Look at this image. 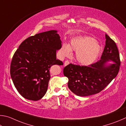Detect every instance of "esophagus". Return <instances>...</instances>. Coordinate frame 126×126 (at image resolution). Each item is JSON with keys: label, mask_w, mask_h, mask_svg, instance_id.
Here are the masks:
<instances>
[{"label": "esophagus", "mask_w": 126, "mask_h": 126, "mask_svg": "<svg viewBox=\"0 0 126 126\" xmlns=\"http://www.w3.org/2000/svg\"><path fill=\"white\" fill-rule=\"evenodd\" d=\"M70 63V62L69 61H67V60H66V61H65V62H64V63H63V66H66V65H69Z\"/></svg>", "instance_id": "obj_1"}]
</instances>
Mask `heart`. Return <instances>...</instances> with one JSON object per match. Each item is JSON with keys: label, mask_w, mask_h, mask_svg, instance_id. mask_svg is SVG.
<instances>
[{"label": "heart", "mask_w": 126, "mask_h": 126, "mask_svg": "<svg viewBox=\"0 0 126 126\" xmlns=\"http://www.w3.org/2000/svg\"><path fill=\"white\" fill-rule=\"evenodd\" d=\"M101 46L94 38L90 36H79L72 39L69 44L64 43L61 46L60 52L63 57H69L72 50L76 51V59L80 64L90 65L97 59Z\"/></svg>", "instance_id": "obj_1"}]
</instances>
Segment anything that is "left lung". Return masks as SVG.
Returning a JSON list of instances; mask_svg holds the SVG:
<instances>
[{
    "label": "left lung",
    "mask_w": 126,
    "mask_h": 126,
    "mask_svg": "<svg viewBox=\"0 0 126 126\" xmlns=\"http://www.w3.org/2000/svg\"><path fill=\"white\" fill-rule=\"evenodd\" d=\"M105 37L106 45L100 60L88 66L70 63L63 69V75L69 79L68 87L76 95L98 94L117 75L121 63L118 48L109 35ZM110 61L114 63L107 65Z\"/></svg>",
    "instance_id": "8db88e82"
}]
</instances>
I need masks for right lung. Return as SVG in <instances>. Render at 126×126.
Here are the masks:
<instances>
[{
    "instance_id": "add662e5",
    "label": "right lung",
    "mask_w": 126,
    "mask_h": 126,
    "mask_svg": "<svg viewBox=\"0 0 126 126\" xmlns=\"http://www.w3.org/2000/svg\"><path fill=\"white\" fill-rule=\"evenodd\" d=\"M57 30H50L29 37L22 42L13 55L10 76L17 91L26 99L37 101L47 90L52 65H63L56 59L61 48Z\"/></svg>"
}]
</instances>
